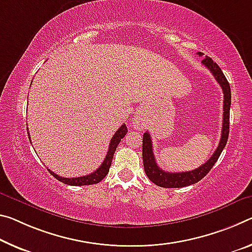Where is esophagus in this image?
I'll list each match as a JSON object with an SVG mask.
<instances>
[{
	"instance_id": "34e87169",
	"label": "esophagus",
	"mask_w": 252,
	"mask_h": 252,
	"mask_svg": "<svg viewBox=\"0 0 252 252\" xmlns=\"http://www.w3.org/2000/svg\"><path fill=\"white\" fill-rule=\"evenodd\" d=\"M132 123H133V126L137 127V129H142V127L146 125V120L142 117V115L137 114L135 117H133Z\"/></svg>"
}]
</instances>
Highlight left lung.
<instances>
[{
    "label": "left lung",
    "mask_w": 252,
    "mask_h": 252,
    "mask_svg": "<svg viewBox=\"0 0 252 252\" xmlns=\"http://www.w3.org/2000/svg\"><path fill=\"white\" fill-rule=\"evenodd\" d=\"M198 56H203L202 53H198ZM203 65L207 67L213 74L214 78L217 79L220 86L223 91V126H222V134L221 140H220L217 150L214 151L209 160L203 163L198 168L190 171H183V173H168L163 171L160 167H158L156 162L154 150H153V141L149 132L143 133L142 138V158H143V168L145 173L151 182L156 185L165 187V189H179V187H185L193 185V184L201 181L204 178L207 173L212 169L214 163L218 161L220 155L224 149L226 145L227 138H229L230 130V106H231V89L229 82L225 78L223 71L220 68L217 63H214L210 57L205 56V58L202 61Z\"/></svg>",
    "instance_id": "1"
}]
</instances>
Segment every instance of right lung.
Here are the masks:
<instances>
[{"label": "right lung", "mask_w": 252, "mask_h": 252, "mask_svg": "<svg viewBox=\"0 0 252 252\" xmlns=\"http://www.w3.org/2000/svg\"><path fill=\"white\" fill-rule=\"evenodd\" d=\"M126 132H127V129H126V125H122L119 127L117 132H115V134L111 139L109 150H107V154L105 156L104 161L102 162V165L99 166L96 170L93 171V173L90 175H86V176H82V177H75V178H65V177L58 176V175H56L54 171H51L50 169H48V171H49V173L53 175L56 179H58L59 182H62L63 184H67V185L83 186V185H92V184H97L106 176L107 173H109L114 151L117 150L118 145L120 143V141H121V139L126 134ZM28 135H29V140H30V134L28 133ZM30 142H31V140H30Z\"/></svg>", "instance_id": "add662e5"}]
</instances>
